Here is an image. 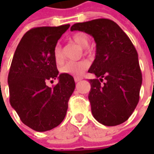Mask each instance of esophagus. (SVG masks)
<instances>
[{
    "instance_id": "esophagus-1",
    "label": "esophagus",
    "mask_w": 154,
    "mask_h": 154,
    "mask_svg": "<svg viewBox=\"0 0 154 154\" xmlns=\"http://www.w3.org/2000/svg\"><path fill=\"white\" fill-rule=\"evenodd\" d=\"M81 80H82L81 78H78V77H75V78H74V81H75V82H79V81H80Z\"/></svg>"
}]
</instances>
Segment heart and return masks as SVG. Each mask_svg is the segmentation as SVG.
Instances as JSON below:
<instances>
[{"instance_id": "obj_1", "label": "heart", "mask_w": 154, "mask_h": 154, "mask_svg": "<svg viewBox=\"0 0 154 154\" xmlns=\"http://www.w3.org/2000/svg\"><path fill=\"white\" fill-rule=\"evenodd\" d=\"M72 41L74 44L79 45L82 49H85V54H89L90 50L87 48L90 45V39L86 33L77 32L73 35ZM54 56L57 63H61L64 60V54L61 45H56L54 50ZM90 67V63L87 61L81 62H68L61 68L62 74H67L74 77H80L86 72Z\"/></svg>"}]
</instances>
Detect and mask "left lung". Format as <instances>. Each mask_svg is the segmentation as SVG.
Returning a JSON list of instances; mask_svg holds the SVG:
<instances>
[{
	"label": "left lung",
	"mask_w": 154,
	"mask_h": 154,
	"mask_svg": "<svg viewBox=\"0 0 154 154\" xmlns=\"http://www.w3.org/2000/svg\"><path fill=\"white\" fill-rule=\"evenodd\" d=\"M71 31L88 33L96 42V57L88 70L99 78L89 80L88 98L94 118L105 126L127 121L139 102L142 83L138 53L131 40L108 19L76 23Z\"/></svg>",
	"instance_id": "obj_1"
}]
</instances>
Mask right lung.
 Wrapping results in <instances>:
<instances>
[{
	"label": "right lung",
	"instance_id": "add662e5",
	"mask_svg": "<svg viewBox=\"0 0 154 154\" xmlns=\"http://www.w3.org/2000/svg\"><path fill=\"white\" fill-rule=\"evenodd\" d=\"M70 26L36 27L21 38L14 52L8 83L10 103L24 124L44 132L64 119L75 88L73 76L59 74L54 56L57 41ZM56 78L58 83L47 86Z\"/></svg>",
	"mask_w": 154,
	"mask_h": 154
}]
</instances>
